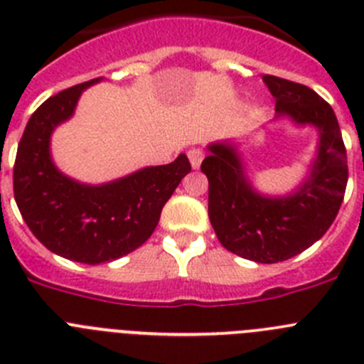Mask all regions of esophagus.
<instances>
[{
	"label": "esophagus",
	"mask_w": 364,
	"mask_h": 364,
	"mask_svg": "<svg viewBox=\"0 0 364 364\" xmlns=\"http://www.w3.org/2000/svg\"><path fill=\"white\" fill-rule=\"evenodd\" d=\"M188 156H189V162H191L193 169H198L202 164V159H204V153H202V149H198V147H193V149H189Z\"/></svg>",
	"instance_id": "1"
}]
</instances>
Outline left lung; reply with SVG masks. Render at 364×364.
<instances>
[{"label": "left lung", "mask_w": 364, "mask_h": 364, "mask_svg": "<svg viewBox=\"0 0 364 364\" xmlns=\"http://www.w3.org/2000/svg\"><path fill=\"white\" fill-rule=\"evenodd\" d=\"M277 117L311 124L319 131V153L301 188L288 197H264L246 178L231 144H211L200 169L210 182L208 213L218 240L242 259L262 264L299 255L336 220L348 182L346 147L336 112L310 87L264 74Z\"/></svg>", "instance_id": "left-lung-1"}]
</instances>
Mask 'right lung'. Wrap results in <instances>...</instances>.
<instances>
[{"instance_id":"obj_1","label":"right lung","mask_w":364,"mask_h":364,"mask_svg":"<svg viewBox=\"0 0 364 364\" xmlns=\"http://www.w3.org/2000/svg\"><path fill=\"white\" fill-rule=\"evenodd\" d=\"M89 80L50 96L32 112L14 162V198L28 230L47 250L82 264H102L142 246L162 208L191 171L186 154L166 166L104 186L80 184L56 169L49 151L58 124L73 117Z\"/></svg>"}]
</instances>
